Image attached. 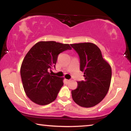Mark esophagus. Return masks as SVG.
Wrapping results in <instances>:
<instances>
[{"instance_id": "34e87169", "label": "esophagus", "mask_w": 131, "mask_h": 131, "mask_svg": "<svg viewBox=\"0 0 131 131\" xmlns=\"http://www.w3.org/2000/svg\"><path fill=\"white\" fill-rule=\"evenodd\" d=\"M66 81L67 82H69L70 81H71V80H66Z\"/></svg>"}]
</instances>
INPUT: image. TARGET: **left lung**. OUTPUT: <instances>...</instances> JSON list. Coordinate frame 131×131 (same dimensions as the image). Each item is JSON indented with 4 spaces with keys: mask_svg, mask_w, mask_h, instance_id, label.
<instances>
[{
    "mask_svg": "<svg viewBox=\"0 0 131 131\" xmlns=\"http://www.w3.org/2000/svg\"><path fill=\"white\" fill-rule=\"evenodd\" d=\"M78 53L80 70L84 72V81L78 82L77 89L72 90L74 102L84 107H91L102 102L109 89L112 69L103 58L100 49L94 44H72Z\"/></svg>",
    "mask_w": 131,
    "mask_h": 131,
    "instance_id": "1",
    "label": "left lung"
}]
</instances>
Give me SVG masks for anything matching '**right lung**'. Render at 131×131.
<instances>
[{
  "label": "right lung",
  "mask_w": 131,
  "mask_h": 131,
  "mask_svg": "<svg viewBox=\"0 0 131 131\" xmlns=\"http://www.w3.org/2000/svg\"><path fill=\"white\" fill-rule=\"evenodd\" d=\"M68 44L56 41H40L31 47L24 59L21 77L27 97L36 104L46 105L56 100L63 85V78L51 75L58 55L71 50Z\"/></svg>",
  "instance_id": "right-lung-1"
}]
</instances>
